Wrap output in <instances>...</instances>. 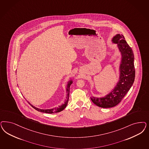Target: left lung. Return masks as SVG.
Here are the masks:
<instances>
[{"label": "left lung", "mask_w": 149, "mask_h": 149, "mask_svg": "<svg viewBox=\"0 0 149 149\" xmlns=\"http://www.w3.org/2000/svg\"><path fill=\"white\" fill-rule=\"evenodd\" d=\"M112 42L117 44L122 56L120 66V79L115 89L105 97H91L94 104L102 108H110L118 105L130 91L134 81V58L132 48L122 34H117L112 39Z\"/></svg>", "instance_id": "8db88e82"}]
</instances>
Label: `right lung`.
<instances>
[{
	"label": "right lung",
	"mask_w": 149,
	"mask_h": 149,
	"mask_svg": "<svg viewBox=\"0 0 149 149\" xmlns=\"http://www.w3.org/2000/svg\"><path fill=\"white\" fill-rule=\"evenodd\" d=\"M72 83V82L71 81H70V82H68V84L67 85V95H66V97H67V100L65 101V104H63L62 105L60 106H58V107H55V108H53L52 109H50V110H41V109H38L36 107H34L32 105H31L29 102V104L33 108H34L35 110H36L38 111L39 112H44V113H57V112H61L66 107L67 104H68V97H69V93H70V86L71 85V84Z\"/></svg>",
	"instance_id": "1"
}]
</instances>
